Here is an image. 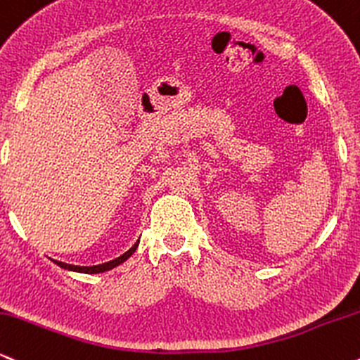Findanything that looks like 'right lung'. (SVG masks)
<instances>
[{
	"label": "right lung",
	"mask_w": 360,
	"mask_h": 360,
	"mask_svg": "<svg viewBox=\"0 0 360 360\" xmlns=\"http://www.w3.org/2000/svg\"><path fill=\"white\" fill-rule=\"evenodd\" d=\"M138 243L139 240H136V243H134V246L128 249V251H126L122 256L116 257V259H112V261H108V263L97 264V266H74V264H67V263H62V261H55V259H53V263L57 266H60V268H63V269H69V271H77V273H86V274L104 273V271H109V269L116 268V266H120L121 263H124V261L128 259V257L133 255L134 251H136Z\"/></svg>",
	"instance_id": "add662e5"
}]
</instances>
